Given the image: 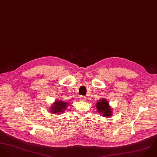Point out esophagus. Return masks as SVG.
Masks as SVG:
<instances>
[{
  "label": "esophagus",
  "instance_id": "1",
  "mask_svg": "<svg viewBox=\"0 0 157 157\" xmlns=\"http://www.w3.org/2000/svg\"><path fill=\"white\" fill-rule=\"evenodd\" d=\"M79 98L80 101H85L86 99V98L84 96H82V95H81Z\"/></svg>",
  "mask_w": 157,
  "mask_h": 157
}]
</instances>
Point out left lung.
<instances>
[{
    "instance_id": "8db88e82",
    "label": "left lung",
    "mask_w": 157,
    "mask_h": 157,
    "mask_svg": "<svg viewBox=\"0 0 157 157\" xmlns=\"http://www.w3.org/2000/svg\"><path fill=\"white\" fill-rule=\"evenodd\" d=\"M96 109L104 117H109L112 113V109L105 99H99L96 102Z\"/></svg>"
}]
</instances>
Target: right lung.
<instances>
[{
	"mask_svg": "<svg viewBox=\"0 0 157 157\" xmlns=\"http://www.w3.org/2000/svg\"><path fill=\"white\" fill-rule=\"evenodd\" d=\"M68 105V103L63 101L57 100L55 102V103L51 106V112L52 113L56 114V113H61L64 112V110L67 109Z\"/></svg>",
	"mask_w": 157,
	"mask_h": 157,
	"instance_id": "right-lung-1",
	"label": "right lung"
}]
</instances>
